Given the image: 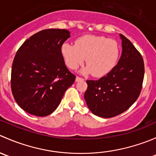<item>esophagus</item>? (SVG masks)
Wrapping results in <instances>:
<instances>
[{
  "label": "esophagus",
  "instance_id": "34e87169",
  "mask_svg": "<svg viewBox=\"0 0 156 156\" xmlns=\"http://www.w3.org/2000/svg\"><path fill=\"white\" fill-rule=\"evenodd\" d=\"M81 80H83V78H81V77H79V76H76L75 81H81Z\"/></svg>",
  "mask_w": 156,
  "mask_h": 156
}]
</instances>
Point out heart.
<instances>
[{
	"mask_svg": "<svg viewBox=\"0 0 156 156\" xmlns=\"http://www.w3.org/2000/svg\"><path fill=\"white\" fill-rule=\"evenodd\" d=\"M66 64L71 69H76L86 59L87 67L84 72L102 77L115 66L119 56L118 43L103 36H81L75 40V45L65 43L61 48Z\"/></svg>",
	"mask_w": 156,
	"mask_h": 156,
	"instance_id": "heart-1",
	"label": "heart"
}]
</instances>
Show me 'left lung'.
Returning <instances> with one entry per match:
<instances>
[{"label":"left lung","instance_id":"obj_1","mask_svg":"<svg viewBox=\"0 0 156 156\" xmlns=\"http://www.w3.org/2000/svg\"><path fill=\"white\" fill-rule=\"evenodd\" d=\"M122 53L117 65L99 80H87L84 100L94 115L112 118L128 109L140 94L144 62L139 51L123 34Z\"/></svg>","mask_w":156,"mask_h":156}]
</instances>
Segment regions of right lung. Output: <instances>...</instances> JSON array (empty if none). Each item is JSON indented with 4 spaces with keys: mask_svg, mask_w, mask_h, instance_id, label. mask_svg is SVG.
I'll use <instances>...</instances> for the list:
<instances>
[{
    "mask_svg": "<svg viewBox=\"0 0 156 156\" xmlns=\"http://www.w3.org/2000/svg\"><path fill=\"white\" fill-rule=\"evenodd\" d=\"M70 37L66 29L38 31L18 49L11 70V90L17 104L29 114L55 111L75 75L65 65L61 48Z\"/></svg>",
    "mask_w": 156,
    "mask_h": 156,
    "instance_id": "right-lung-1",
    "label": "right lung"
}]
</instances>
